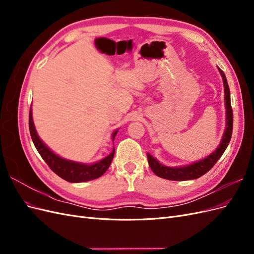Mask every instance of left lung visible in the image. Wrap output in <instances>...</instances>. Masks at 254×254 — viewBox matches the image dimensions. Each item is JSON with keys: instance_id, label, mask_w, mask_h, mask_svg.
<instances>
[{"instance_id": "left-lung-1", "label": "left lung", "mask_w": 254, "mask_h": 254, "mask_svg": "<svg viewBox=\"0 0 254 254\" xmlns=\"http://www.w3.org/2000/svg\"><path fill=\"white\" fill-rule=\"evenodd\" d=\"M218 70L221 74L222 79H224L225 103H226V112H227V127L218 148L205 159L183 167L164 166L161 163H159L155 158L149 155V153H147L148 164L151 168V171L158 177H161V178L163 179L175 180V181L197 179L199 177H201L202 175H204L205 173H207L211 170V168L215 165V163L219 160V158L222 156V153L225 152L226 148L228 147L230 140H231V136H232L233 112H232V107H231V99H230V89L228 86L226 75L224 72H222V70H220V68H218Z\"/></svg>"}]
</instances>
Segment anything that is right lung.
Instances as JSON below:
<instances>
[{"instance_id": "right-lung-1", "label": "right lung", "mask_w": 254, "mask_h": 254, "mask_svg": "<svg viewBox=\"0 0 254 254\" xmlns=\"http://www.w3.org/2000/svg\"><path fill=\"white\" fill-rule=\"evenodd\" d=\"M28 124H29L30 136H32L35 147L37 148L38 152L40 153L42 159L45 161V163H47L51 170L56 175H58L60 178H63L68 182L90 181V180L99 178V177H101L103 174H105V172L109 168L112 162V159L114 157V152H115L114 148L109 156H107L105 159L94 164L88 165V164L73 162V161H68L55 155V153H54L51 149H49L47 146L44 145V143L39 139V136H38L34 126L33 117H32V108L29 109ZM117 133H118V130L113 132L112 140H114Z\"/></svg>"}]
</instances>
